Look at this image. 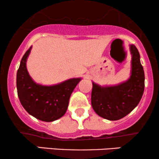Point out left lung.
I'll list each match as a JSON object with an SVG mask.
<instances>
[{"instance_id": "8db88e82", "label": "left lung", "mask_w": 159, "mask_h": 159, "mask_svg": "<svg viewBox=\"0 0 159 159\" xmlns=\"http://www.w3.org/2000/svg\"><path fill=\"white\" fill-rule=\"evenodd\" d=\"M132 54L130 77L116 85L101 86L93 82L91 104L95 112L108 120L123 118L137 107L144 91L143 68L135 45H129Z\"/></svg>"}]
</instances>
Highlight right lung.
Returning a JSON list of instances; mask_svg holds the SVG:
<instances>
[{
  "instance_id": "right-lung-1",
  "label": "right lung",
  "mask_w": 159,
  "mask_h": 159,
  "mask_svg": "<svg viewBox=\"0 0 159 159\" xmlns=\"http://www.w3.org/2000/svg\"><path fill=\"white\" fill-rule=\"evenodd\" d=\"M30 47L24 54L16 75L18 96L25 111L36 119L53 122L66 112L69 98L81 78H73L53 85H43L33 80L27 69Z\"/></svg>"
}]
</instances>
